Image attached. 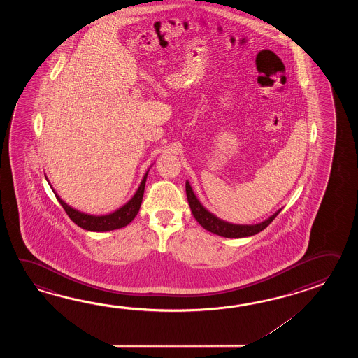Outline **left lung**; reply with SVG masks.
<instances>
[{
	"label": "left lung",
	"instance_id": "1",
	"mask_svg": "<svg viewBox=\"0 0 358 358\" xmlns=\"http://www.w3.org/2000/svg\"><path fill=\"white\" fill-rule=\"evenodd\" d=\"M185 192H187V198H188V203H189L190 211L193 213L194 219L199 222V225L206 230L211 231L216 236H225V238H244V236H251L257 234L259 231H262L266 228L267 225H270V222L274 220L278 216V213L282 211L278 210L274 215H271L268 219H266L259 224H253V225H241V224H231L228 221L221 220L217 216H215L213 213H210L203 205L198 201L196 194L193 193V189L190 187L189 182H185Z\"/></svg>",
	"mask_w": 358,
	"mask_h": 358
}]
</instances>
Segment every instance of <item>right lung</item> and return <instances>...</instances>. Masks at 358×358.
<instances>
[{
  "mask_svg": "<svg viewBox=\"0 0 358 358\" xmlns=\"http://www.w3.org/2000/svg\"><path fill=\"white\" fill-rule=\"evenodd\" d=\"M147 176H148V170H147V173L143 176L142 182L139 184L137 192L134 193V196L130 198L125 205L122 206L120 208H117L114 213H107V215H99V216L84 213L82 211H79V210L73 208L71 206L65 203L59 197V194L54 189L52 190H54L55 196L57 198V201L62 206V208L65 210V213H68L69 217L74 221L78 227L85 229V230H90V231H110V230L127 227L137 216L138 211L141 208V203H142L143 193H145Z\"/></svg>",
  "mask_w": 358,
  "mask_h": 358,
  "instance_id": "obj_1",
  "label": "right lung"
}]
</instances>
